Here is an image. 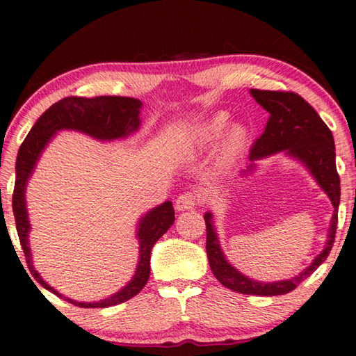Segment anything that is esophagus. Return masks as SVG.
I'll return each mask as SVG.
<instances>
[{
	"label": "esophagus",
	"mask_w": 356,
	"mask_h": 356,
	"mask_svg": "<svg viewBox=\"0 0 356 356\" xmlns=\"http://www.w3.org/2000/svg\"><path fill=\"white\" fill-rule=\"evenodd\" d=\"M200 199L202 197L200 194H197V192H183V194L177 199V202H175V208H177L178 211L192 209L200 202Z\"/></svg>",
	"instance_id": "esophagus-1"
}]
</instances>
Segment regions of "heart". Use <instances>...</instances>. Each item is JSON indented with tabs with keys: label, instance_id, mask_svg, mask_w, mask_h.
Instances as JSON below:
<instances>
[{
	"label": "heart",
	"instance_id": "obj_1",
	"mask_svg": "<svg viewBox=\"0 0 356 356\" xmlns=\"http://www.w3.org/2000/svg\"><path fill=\"white\" fill-rule=\"evenodd\" d=\"M227 126H229V115L218 113L205 123L195 127L194 143L202 149L211 148L218 140L222 137ZM248 143V131L241 124H233L225 132V137L220 145V159L230 162L241 153Z\"/></svg>",
	"mask_w": 356,
	"mask_h": 356
}]
</instances>
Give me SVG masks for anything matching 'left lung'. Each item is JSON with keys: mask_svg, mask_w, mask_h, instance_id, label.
Masks as SVG:
<instances>
[{"mask_svg": "<svg viewBox=\"0 0 356 356\" xmlns=\"http://www.w3.org/2000/svg\"><path fill=\"white\" fill-rule=\"evenodd\" d=\"M250 95L264 107L270 118L265 126V132L250 148L248 170L250 173L255 168V161L261 157L281 153L300 161L307 170L311 172L314 179L318 183L325 194L333 203V216L330 220L328 238L322 252H320L312 264L287 281L277 282H260L241 275L235 266L227 261L218 240L216 227H214L213 214L205 213L207 224V255L209 266L214 277L233 292L244 295L276 296L292 292L298 284L309 277L317 268L323 264L333 248L336 227H337V208L341 200V179L336 170V153L333 134L328 126L323 123L318 113L300 95L292 91H264L250 90Z\"/></svg>", "mask_w": 356, "mask_h": 356, "instance_id": "1", "label": "left lung"}]
</instances>
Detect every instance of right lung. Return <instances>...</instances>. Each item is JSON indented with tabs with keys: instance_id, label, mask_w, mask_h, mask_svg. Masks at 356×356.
Returning <instances> with one entry per match:
<instances>
[{
	"instance_id": "right-lung-1",
	"label": "right lung",
	"mask_w": 356,
	"mask_h": 356,
	"mask_svg": "<svg viewBox=\"0 0 356 356\" xmlns=\"http://www.w3.org/2000/svg\"><path fill=\"white\" fill-rule=\"evenodd\" d=\"M140 108L142 102L134 97L121 96H99V97H64L61 101L54 104L49 110L40 115V118L34 123L31 131L28 132L26 138L23 140L22 147L17 154L15 162V186L13 195V209L15 216L17 233H19L20 244L25 254L26 265L30 268L33 277L42 285L49 292L55 293L60 298L66 300L71 305L80 307H108L120 305L131 300L142 290L148 282L149 277V259L151 249L156 241L170 229L175 222V209L172 202H164L162 205L156 207L148 211L138 220L137 224V238H138V264L134 277L126 285L108 296L106 300L95 302H80L74 301L67 296L58 293L54 287H50L42 277H40L36 268L33 265L30 241V220H28L26 211V183L36 167L42 151L58 131L71 129L80 131L88 136L95 137L102 142L116 138H126L129 134H134L140 126Z\"/></svg>"
}]
</instances>
